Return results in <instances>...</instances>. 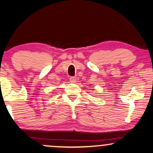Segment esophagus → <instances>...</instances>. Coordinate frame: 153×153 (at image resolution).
Segmentation results:
<instances>
[{"mask_svg":"<svg viewBox=\"0 0 153 153\" xmlns=\"http://www.w3.org/2000/svg\"><path fill=\"white\" fill-rule=\"evenodd\" d=\"M76 79L74 76H71L69 78V81L71 82V83H74V82H76Z\"/></svg>","mask_w":153,"mask_h":153,"instance_id":"esophagus-1","label":"esophagus"}]
</instances>
